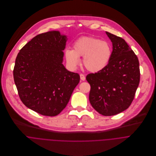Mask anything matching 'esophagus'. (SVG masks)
Wrapping results in <instances>:
<instances>
[{"mask_svg":"<svg viewBox=\"0 0 156 156\" xmlns=\"http://www.w3.org/2000/svg\"><path fill=\"white\" fill-rule=\"evenodd\" d=\"M80 79H81V80H85V76L83 75V74H80Z\"/></svg>","mask_w":156,"mask_h":156,"instance_id":"1","label":"esophagus"}]
</instances>
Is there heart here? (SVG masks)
I'll use <instances>...</instances> for the list:
<instances>
[{
    "mask_svg": "<svg viewBox=\"0 0 156 156\" xmlns=\"http://www.w3.org/2000/svg\"><path fill=\"white\" fill-rule=\"evenodd\" d=\"M112 49L106 41L92 37H82L73 45V50L66 49L65 57L68 67L74 70L80 63V57H83L82 64L92 73L104 69L109 64Z\"/></svg>",
    "mask_w": 156,
    "mask_h": 156,
    "instance_id": "obj_1",
    "label": "heart"
}]
</instances>
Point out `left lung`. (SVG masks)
Masks as SVG:
<instances>
[{"mask_svg":"<svg viewBox=\"0 0 156 156\" xmlns=\"http://www.w3.org/2000/svg\"><path fill=\"white\" fill-rule=\"evenodd\" d=\"M112 44L108 65L86 79L91 88L89 101L100 114L116 115L132 103L140 79L139 61L125 40L106 32Z\"/></svg>","mask_w":156,"mask_h":156,"instance_id":"1","label":"left lung"}]
</instances>
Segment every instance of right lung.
<instances>
[{"mask_svg": "<svg viewBox=\"0 0 156 156\" xmlns=\"http://www.w3.org/2000/svg\"><path fill=\"white\" fill-rule=\"evenodd\" d=\"M67 37L53 30L39 34L18 53L13 77L19 97L30 109L55 116L68 103L80 81L63 65Z\"/></svg>", "mask_w": 156, "mask_h": 156, "instance_id": "add662e5", "label": "right lung"}]
</instances>
